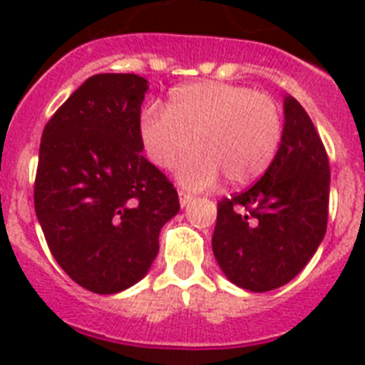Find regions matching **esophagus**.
I'll list each match as a JSON object with an SVG mask.
<instances>
[{
    "label": "esophagus",
    "mask_w": 365,
    "mask_h": 365,
    "mask_svg": "<svg viewBox=\"0 0 365 365\" xmlns=\"http://www.w3.org/2000/svg\"><path fill=\"white\" fill-rule=\"evenodd\" d=\"M195 197L191 193H185V191H180V205H182V208H185V206L193 200Z\"/></svg>",
    "instance_id": "obj_1"
}]
</instances>
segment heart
Here are the masks:
<instances>
[{
    "label": "heart",
    "mask_w": 365,
    "mask_h": 365,
    "mask_svg": "<svg viewBox=\"0 0 365 365\" xmlns=\"http://www.w3.org/2000/svg\"><path fill=\"white\" fill-rule=\"evenodd\" d=\"M140 138L159 168H172L195 143L199 151L178 168L185 187H212L222 174L233 185H246L277 157L282 115L271 96L242 85L187 83L172 88L166 108L155 102L143 108Z\"/></svg>",
    "instance_id": "1"
}]
</instances>
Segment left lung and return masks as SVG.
<instances>
[{
	"label": "left lung",
	"instance_id": "obj_1",
	"mask_svg": "<svg viewBox=\"0 0 365 365\" xmlns=\"http://www.w3.org/2000/svg\"><path fill=\"white\" fill-rule=\"evenodd\" d=\"M329 163L324 143L294 98H284L282 142L248 191L217 202L212 250L239 288L271 292L303 271L328 227Z\"/></svg>",
	"mask_w": 365,
	"mask_h": 365
}]
</instances>
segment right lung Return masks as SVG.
Masks as SVG:
<instances>
[{"label":"right lung","instance_id":"1","mask_svg":"<svg viewBox=\"0 0 365 365\" xmlns=\"http://www.w3.org/2000/svg\"><path fill=\"white\" fill-rule=\"evenodd\" d=\"M148 79L88 77L45 125L34 205L51 254L94 294L148 274L163 225L180 212L174 185L142 155Z\"/></svg>","mask_w":365,"mask_h":365}]
</instances>
